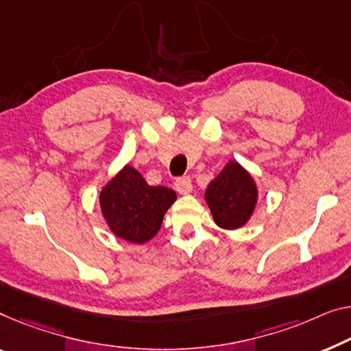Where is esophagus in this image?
<instances>
[{
	"instance_id": "obj_1",
	"label": "esophagus",
	"mask_w": 351,
	"mask_h": 351,
	"mask_svg": "<svg viewBox=\"0 0 351 351\" xmlns=\"http://www.w3.org/2000/svg\"><path fill=\"white\" fill-rule=\"evenodd\" d=\"M175 189L182 193V195H187V193L192 192V181L189 176H184V178H178L175 181Z\"/></svg>"
}]
</instances>
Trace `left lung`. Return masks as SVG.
Here are the masks:
<instances>
[{
    "mask_svg": "<svg viewBox=\"0 0 351 351\" xmlns=\"http://www.w3.org/2000/svg\"><path fill=\"white\" fill-rule=\"evenodd\" d=\"M205 202L217 227L238 230L249 222L257 206V182L239 162L228 160L206 187Z\"/></svg>",
    "mask_w": 351,
    "mask_h": 351,
    "instance_id": "8db88e82",
    "label": "left lung"
}]
</instances>
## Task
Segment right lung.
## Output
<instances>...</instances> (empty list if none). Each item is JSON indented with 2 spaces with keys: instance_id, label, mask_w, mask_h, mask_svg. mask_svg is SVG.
Instances as JSON below:
<instances>
[{
  "instance_id": "add662e5",
  "label": "right lung",
  "mask_w": 351,
  "mask_h": 351,
  "mask_svg": "<svg viewBox=\"0 0 351 351\" xmlns=\"http://www.w3.org/2000/svg\"><path fill=\"white\" fill-rule=\"evenodd\" d=\"M175 200V191L149 186L129 164L99 193L101 213L110 232L132 244H145L158 234L162 219Z\"/></svg>"
}]
</instances>
